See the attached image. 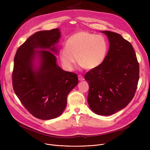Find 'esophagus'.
<instances>
[{
  "label": "esophagus",
  "mask_w": 150,
  "mask_h": 150,
  "mask_svg": "<svg viewBox=\"0 0 150 150\" xmlns=\"http://www.w3.org/2000/svg\"><path fill=\"white\" fill-rule=\"evenodd\" d=\"M78 80H79V81H83V80H84V78L83 76L80 75H78Z\"/></svg>",
  "instance_id": "1"
}]
</instances>
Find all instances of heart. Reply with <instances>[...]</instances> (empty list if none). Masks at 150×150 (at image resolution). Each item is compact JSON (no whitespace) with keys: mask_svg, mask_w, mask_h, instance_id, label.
Here are the masks:
<instances>
[{"mask_svg":"<svg viewBox=\"0 0 150 150\" xmlns=\"http://www.w3.org/2000/svg\"><path fill=\"white\" fill-rule=\"evenodd\" d=\"M108 44L106 39L86 31L70 36L65 47L59 52L62 64L68 70H72L76 61L86 69H94L100 66L106 58Z\"/></svg>","mask_w":150,"mask_h":150,"instance_id":"1","label":"heart"}]
</instances>
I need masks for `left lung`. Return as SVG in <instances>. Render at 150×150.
I'll list each match as a JSON object with an SVG mask.
<instances>
[{
  "label": "left lung",
  "instance_id": "obj_1",
  "mask_svg": "<svg viewBox=\"0 0 150 150\" xmlns=\"http://www.w3.org/2000/svg\"><path fill=\"white\" fill-rule=\"evenodd\" d=\"M109 49L98 67L86 74L89 89L88 102L92 111L112 115L127 106L133 98L139 79V65L132 45L120 35L102 31Z\"/></svg>",
  "mask_w": 150,
  "mask_h": 150
}]
</instances>
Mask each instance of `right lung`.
<instances>
[{
  "label": "right lung",
  "instance_id": "1",
  "mask_svg": "<svg viewBox=\"0 0 150 150\" xmlns=\"http://www.w3.org/2000/svg\"><path fill=\"white\" fill-rule=\"evenodd\" d=\"M60 38L59 28L38 31L19 47L14 57V91L27 111L39 119L61 115L68 94L78 83L77 75L62 70L51 52L58 53L55 44Z\"/></svg>",
  "mask_w": 150,
  "mask_h": 150
}]
</instances>
